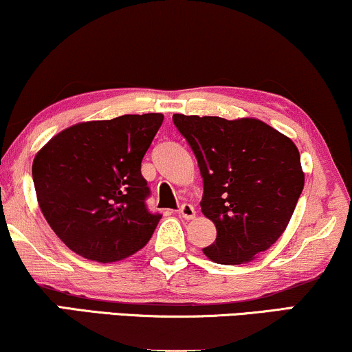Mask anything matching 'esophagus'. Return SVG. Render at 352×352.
Masks as SVG:
<instances>
[{"mask_svg":"<svg viewBox=\"0 0 352 352\" xmlns=\"http://www.w3.org/2000/svg\"><path fill=\"white\" fill-rule=\"evenodd\" d=\"M179 213H180L182 218H185V219H193L195 214H197V211H195V208H193L192 205H188V203H185V205L180 206Z\"/></svg>","mask_w":352,"mask_h":352,"instance_id":"34e87169","label":"esophagus"}]
</instances>
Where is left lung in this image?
Listing matches in <instances>:
<instances>
[{"label": "left lung", "mask_w": 352, "mask_h": 352, "mask_svg": "<svg viewBox=\"0 0 352 352\" xmlns=\"http://www.w3.org/2000/svg\"><path fill=\"white\" fill-rule=\"evenodd\" d=\"M172 120L198 160L201 213L217 226L205 256L238 265L267 251L285 231L303 190L294 141L256 118L173 114Z\"/></svg>", "instance_id": "8db88e82"}]
</instances>
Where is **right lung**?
Segmentation results:
<instances>
[{
  "mask_svg": "<svg viewBox=\"0 0 352 352\" xmlns=\"http://www.w3.org/2000/svg\"><path fill=\"white\" fill-rule=\"evenodd\" d=\"M162 121L164 114L147 113L78 122L36 154L41 211L75 254L108 264L149 243L162 217L146 206L141 162Z\"/></svg>",
  "mask_w": 352,
  "mask_h": 352,
  "instance_id": "1",
  "label": "right lung"
}]
</instances>
